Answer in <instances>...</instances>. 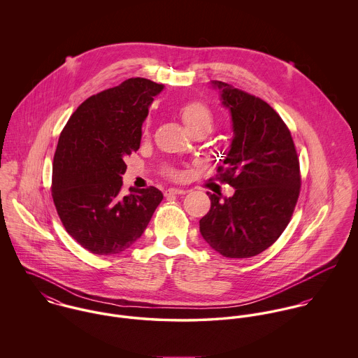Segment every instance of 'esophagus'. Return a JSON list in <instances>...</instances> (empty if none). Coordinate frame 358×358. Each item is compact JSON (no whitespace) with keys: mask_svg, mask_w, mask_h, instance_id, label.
<instances>
[{"mask_svg":"<svg viewBox=\"0 0 358 358\" xmlns=\"http://www.w3.org/2000/svg\"><path fill=\"white\" fill-rule=\"evenodd\" d=\"M187 192L183 190V189H176V187H171L165 192V196H183L186 194Z\"/></svg>","mask_w":358,"mask_h":358,"instance_id":"esophagus-1","label":"esophagus"}]
</instances>
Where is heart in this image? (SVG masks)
<instances>
[{
  "label": "heart",
  "instance_id": "heart-1",
  "mask_svg": "<svg viewBox=\"0 0 358 358\" xmlns=\"http://www.w3.org/2000/svg\"><path fill=\"white\" fill-rule=\"evenodd\" d=\"M180 117H182L183 124L186 125L189 132L205 131L209 134L212 129V125H213L212 113L204 103H186L180 108ZM149 127H150V121H148L145 125V134H148Z\"/></svg>",
  "mask_w": 358,
  "mask_h": 358
}]
</instances>
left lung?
Listing matches in <instances>:
<instances>
[{
    "label": "left lung",
    "instance_id": "1",
    "mask_svg": "<svg viewBox=\"0 0 358 358\" xmlns=\"http://www.w3.org/2000/svg\"><path fill=\"white\" fill-rule=\"evenodd\" d=\"M222 106L231 117L233 138L220 173L234 194L206 193L210 209L200 220L205 243L226 257H251L285 230L299 197V159L289 129L271 106L222 81Z\"/></svg>",
    "mask_w": 358,
    "mask_h": 358
}]
</instances>
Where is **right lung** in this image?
Wrapping results in <instances>:
<instances>
[{
	"label": "right lung",
	"mask_w": 358,
	"mask_h": 358,
	"mask_svg": "<svg viewBox=\"0 0 358 358\" xmlns=\"http://www.w3.org/2000/svg\"><path fill=\"white\" fill-rule=\"evenodd\" d=\"M164 90L129 78L83 103L60 134L52 197L67 233L95 255L121 254L146 230L162 193L129 187L122 194L125 157L141 148L149 107Z\"/></svg>",
	"instance_id": "obj_1"
}]
</instances>
